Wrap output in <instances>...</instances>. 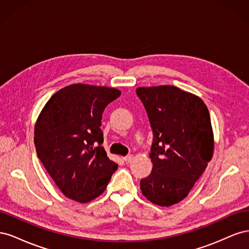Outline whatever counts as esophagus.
I'll return each instance as SVG.
<instances>
[{"mask_svg":"<svg viewBox=\"0 0 249 249\" xmlns=\"http://www.w3.org/2000/svg\"><path fill=\"white\" fill-rule=\"evenodd\" d=\"M123 159H124V161L126 164H129V163H131V162L133 161L134 157H133L132 155H129V156H125V157H124Z\"/></svg>","mask_w":249,"mask_h":249,"instance_id":"34e87169","label":"esophagus"}]
</instances>
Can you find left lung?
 Returning <instances> with one entry per match:
<instances>
[{
    "label": "left lung",
    "instance_id": "left-lung-1",
    "mask_svg": "<svg viewBox=\"0 0 249 249\" xmlns=\"http://www.w3.org/2000/svg\"><path fill=\"white\" fill-rule=\"evenodd\" d=\"M136 93L154 135L153 170L140 189L150 202L169 207L187 196L212 159L210 113L198 96L175 86L139 87Z\"/></svg>",
    "mask_w": 249,
    "mask_h": 249
}]
</instances>
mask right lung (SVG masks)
Segmentation results:
<instances>
[{
    "label": "right lung",
    "instance_id": "right-lung-1",
    "mask_svg": "<svg viewBox=\"0 0 249 249\" xmlns=\"http://www.w3.org/2000/svg\"><path fill=\"white\" fill-rule=\"evenodd\" d=\"M120 94L115 88L72 84L52 95L37 118V156L66 197L94 199L116 171L102 146L100 126L105 108Z\"/></svg>",
    "mask_w": 249,
    "mask_h": 249
}]
</instances>
